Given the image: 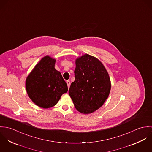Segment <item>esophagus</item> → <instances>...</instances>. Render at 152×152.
<instances>
[{
    "instance_id": "34e87169",
    "label": "esophagus",
    "mask_w": 152,
    "mask_h": 152,
    "mask_svg": "<svg viewBox=\"0 0 152 152\" xmlns=\"http://www.w3.org/2000/svg\"><path fill=\"white\" fill-rule=\"evenodd\" d=\"M66 84H67V86H68V88H69V87H70V81H66Z\"/></svg>"
}]
</instances>
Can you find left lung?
<instances>
[{"label": "left lung", "mask_w": 152, "mask_h": 152, "mask_svg": "<svg viewBox=\"0 0 152 152\" xmlns=\"http://www.w3.org/2000/svg\"><path fill=\"white\" fill-rule=\"evenodd\" d=\"M75 81L68 93L78 112L91 113L108 97L111 88L108 72L98 58L87 54L75 60Z\"/></svg>", "instance_id": "left-lung-1"}]
</instances>
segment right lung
<instances>
[{"label":"right lung","instance_id":"1","mask_svg":"<svg viewBox=\"0 0 152 152\" xmlns=\"http://www.w3.org/2000/svg\"><path fill=\"white\" fill-rule=\"evenodd\" d=\"M56 60L45 56L36 65L26 80V89L37 106L47 109L55 106L68 87L60 71L55 68Z\"/></svg>","mask_w":152,"mask_h":152}]
</instances>
